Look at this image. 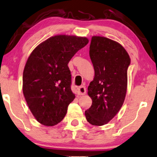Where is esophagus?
<instances>
[{"label": "esophagus", "mask_w": 157, "mask_h": 157, "mask_svg": "<svg viewBox=\"0 0 157 157\" xmlns=\"http://www.w3.org/2000/svg\"><path fill=\"white\" fill-rule=\"evenodd\" d=\"M86 93V88L85 86H80L77 88V94L79 96H83Z\"/></svg>", "instance_id": "esophagus-1"}]
</instances>
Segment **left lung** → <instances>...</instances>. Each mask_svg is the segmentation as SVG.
<instances>
[{
    "label": "left lung",
    "mask_w": 157,
    "mask_h": 157,
    "mask_svg": "<svg viewBox=\"0 0 157 157\" xmlns=\"http://www.w3.org/2000/svg\"><path fill=\"white\" fill-rule=\"evenodd\" d=\"M89 54L95 76L88 88L92 105L85 114L90 124L101 126L114 117L124 103L130 59L122 45L101 36L92 37Z\"/></svg>",
    "instance_id": "1"
}]
</instances>
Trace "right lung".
Wrapping results in <instances>:
<instances>
[{
	"label": "right lung",
	"instance_id": "right-lung-1",
	"mask_svg": "<svg viewBox=\"0 0 157 157\" xmlns=\"http://www.w3.org/2000/svg\"><path fill=\"white\" fill-rule=\"evenodd\" d=\"M88 42L85 37L55 35L29 55L24 69L22 90L32 114L40 124L53 126L64 119L75 98L68 63Z\"/></svg>",
	"mask_w": 157,
	"mask_h": 157
}]
</instances>
